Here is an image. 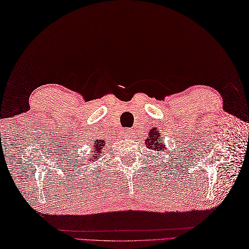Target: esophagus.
I'll list each match as a JSON object with an SVG mask.
<instances>
[{"mask_svg":"<svg viewBox=\"0 0 249 249\" xmlns=\"http://www.w3.org/2000/svg\"><path fill=\"white\" fill-rule=\"evenodd\" d=\"M124 135L126 136V138H129V136L132 135V131L130 129H124Z\"/></svg>","mask_w":249,"mask_h":249,"instance_id":"34e87169","label":"esophagus"}]
</instances>
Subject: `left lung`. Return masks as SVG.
<instances>
[{
    "instance_id": "8db88e82",
    "label": "left lung",
    "mask_w": 249,
    "mask_h": 249,
    "mask_svg": "<svg viewBox=\"0 0 249 249\" xmlns=\"http://www.w3.org/2000/svg\"><path fill=\"white\" fill-rule=\"evenodd\" d=\"M145 144L147 146V148H149L151 150L159 151V149H164L163 141L161 139L159 129L153 128L148 131V138L146 139Z\"/></svg>"
}]
</instances>
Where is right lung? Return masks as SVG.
I'll return each mask as SVG.
<instances>
[{"label": "right lung", "mask_w": 249, "mask_h": 249, "mask_svg": "<svg viewBox=\"0 0 249 249\" xmlns=\"http://www.w3.org/2000/svg\"><path fill=\"white\" fill-rule=\"evenodd\" d=\"M105 143H106V142H104L103 140H94L93 141V147H92L93 153H92V156H91L90 160L100 159V157L103 155V153H102L103 148H104V147H106Z\"/></svg>", "instance_id": "right-lung-1"}]
</instances>
